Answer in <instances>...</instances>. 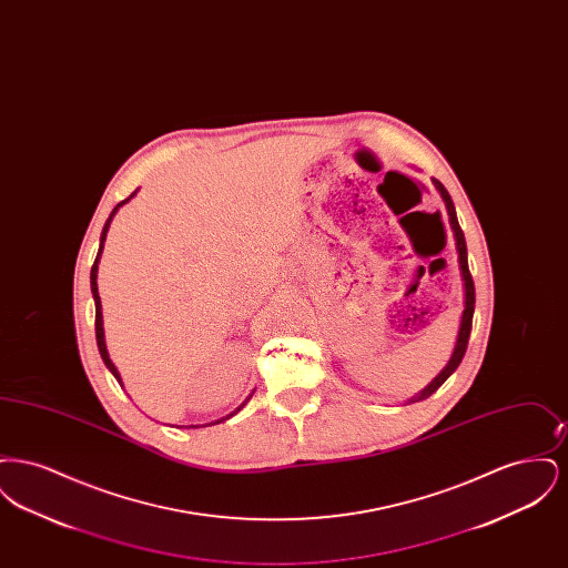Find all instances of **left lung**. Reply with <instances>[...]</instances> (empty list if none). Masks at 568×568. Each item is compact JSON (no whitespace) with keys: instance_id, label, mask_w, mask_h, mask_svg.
Instances as JSON below:
<instances>
[{"instance_id":"obj_1","label":"left lung","mask_w":568,"mask_h":568,"mask_svg":"<svg viewBox=\"0 0 568 568\" xmlns=\"http://www.w3.org/2000/svg\"><path fill=\"white\" fill-rule=\"evenodd\" d=\"M434 187L440 193L445 206H447V215H449V223H452V230H454V239H456V248H458L459 271H462V281H464V313H462V322H459L458 341H456V347L454 353L447 362V366L433 378V383L428 387H424L417 396H413L408 403H419V400H426L428 396H433L434 392L452 377L456 373V368L466 353L468 347V336H470V327H473V313H475V283H473V276L468 271V253H466V241H464V232L459 227L458 215H456V206H454V200L449 195V191L443 187L440 181H433Z\"/></svg>"}]
</instances>
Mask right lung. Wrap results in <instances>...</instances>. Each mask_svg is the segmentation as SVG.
I'll list each match as a JSON object with an SVG mask.
<instances>
[{
    "label": "right lung",
    "instance_id": "right-lung-1",
    "mask_svg": "<svg viewBox=\"0 0 568 568\" xmlns=\"http://www.w3.org/2000/svg\"><path fill=\"white\" fill-rule=\"evenodd\" d=\"M134 193L130 195V197H125L123 202H119L114 209H112V213H110L109 221L104 223V230H102V236H100V251H98V257H95V262H93V266H91V294H93V300H95V341H98V349H100V355H102V359H104V364H106V368H109L110 373L114 375V378L119 381V383H123L121 381V375H119V371H116V366L112 364V359H110L109 349H106V341H104V322H102V302H100V294H98V262H100V255H102V251H104V241H106V232H109L110 221H112V216L114 213L125 204V202H130L132 197H134ZM253 396V394H251ZM251 396L244 400L243 405L239 406L234 413H230L225 419H230L232 415H236L241 408H243L248 400H251ZM219 422H223V419H219ZM215 422V424H219ZM193 428V426H191Z\"/></svg>",
    "mask_w": 568,
    "mask_h": 568
}]
</instances>
